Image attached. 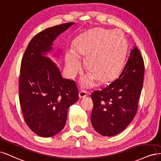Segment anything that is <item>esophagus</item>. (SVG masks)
Here are the masks:
<instances>
[{"instance_id": "1", "label": "esophagus", "mask_w": 161, "mask_h": 161, "mask_svg": "<svg viewBox=\"0 0 161 161\" xmlns=\"http://www.w3.org/2000/svg\"><path fill=\"white\" fill-rule=\"evenodd\" d=\"M87 96V92L84 90H81L79 92V97L80 98H83Z\"/></svg>"}]
</instances>
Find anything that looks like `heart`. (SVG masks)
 Here are the masks:
<instances>
[{
    "instance_id": "1",
    "label": "heart",
    "mask_w": 161,
    "mask_h": 161,
    "mask_svg": "<svg viewBox=\"0 0 161 161\" xmlns=\"http://www.w3.org/2000/svg\"><path fill=\"white\" fill-rule=\"evenodd\" d=\"M127 41L118 31L95 28L83 35L71 52L65 55L67 73L72 75L80 68L76 57H86L84 65L89 74L83 78L84 84H92L94 79L100 83L112 81L120 75L125 63Z\"/></svg>"
}]
</instances>
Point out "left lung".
I'll return each instance as SVG.
<instances>
[{
    "instance_id": "8db88e82",
    "label": "left lung",
    "mask_w": 161,
    "mask_h": 161,
    "mask_svg": "<svg viewBox=\"0 0 161 161\" xmlns=\"http://www.w3.org/2000/svg\"><path fill=\"white\" fill-rule=\"evenodd\" d=\"M144 65L137 47L132 49L118 78L92 93V126L101 135L112 136L125 129L135 116L143 86Z\"/></svg>"
}]
</instances>
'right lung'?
Here are the masks:
<instances>
[{
  "instance_id": "obj_1",
  "label": "right lung",
  "mask_w": 161,
  "mask_h": 161,
  "mask_svg": "<svg viewBox=\"0 0 161 161\" xmlns=\"http://www.w3.org/2000/svg\"><path fill=\"white\" fill-rule=\"evenodd\" d=\"M74 23L46 29L31 40L23 57L19 101L24 120L33 132L51 137L65 126L69 108L79 98L74 81L62 77L56 64L44 56L53 42Z\"/></svg>"
}]
</instances>
